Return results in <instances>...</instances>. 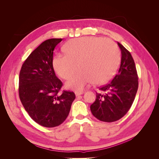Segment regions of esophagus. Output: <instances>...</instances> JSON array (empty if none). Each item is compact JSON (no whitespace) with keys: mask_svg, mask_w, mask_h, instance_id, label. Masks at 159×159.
<instances>
[{"mask_svg":"<svg viewBox=\"0 0 159 159\" xmlns=\"http://www.w3.org/2000/svg\"><path fill=\"white\" fill-rule=\"evenodd\" d=\"M84 93V92H83V91H76V92L75 93V94L77 97H78V96H79V95H82Z\"/></svg>","mask_w":159,"mask_h":159,"instance_id":"1","label":"esophagus"}]
</instances>
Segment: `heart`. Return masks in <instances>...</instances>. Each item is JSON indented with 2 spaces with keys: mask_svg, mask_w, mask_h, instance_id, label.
<instances>
[{
  "mask_svg": "<svg viewBox=\"0 0 159 159\" xmlns=\"http://www.w3.org/2000/svg\"><path fill=\"white\" fill-rule=\"evenodd\" d=\"M65 55H56L52 66L60 78L68 80L78 70H80L66 83V87L82 91L92 81L102 84L114 74L119 63L118 46L110 39L95 36L76 38L64 46ZM78 64L77 65L76 64Z\"/></svg>",
  "mask_w": 159,
  "mask_h": 159,
  "instance_id": "b5f03b06",
  "label": "heart"
}]
</instances>
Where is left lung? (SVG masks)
Returning a JSON list of instances; mask_svg holds the SVG:
<instances>
[{"instance_id":"1","label":"left lung","mask_w":159,"mask_h":159,"mask_svg":"<svg viewBox=\"0 0 159 159\" xmlns=\"http://www.w3.org/2000/svg\"><path fill=\"white\" fill-rule=\"evenodd\" d=\"M121 60L117 73L111 82L99 89L95 102L91 105L93 115L104 122H113L125 115L134 102L138 89V75L133 57L125 48L117 42Z\"/></svg>"}]
</instances>
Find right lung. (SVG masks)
<instances>
[{
	"instance_id": "right-lung-1",
	"label": "right lung",
	"mask_w": 159,
	"mask_h": 159,
	"mask_svg": "<svg viewBox=\"0 0 159 159\" xmlns=\"http://www.w3.org/2000/svg\"><path fill=\"white\" fill-rule=\"evenodd\" d=\"M61 38H52L34 50L24 62L19 75V97L30 117L38 124L54 127L68 116L74 92L59 94L62 82L52 66L53 52Z\"/></svg>"
}]
</instances>
